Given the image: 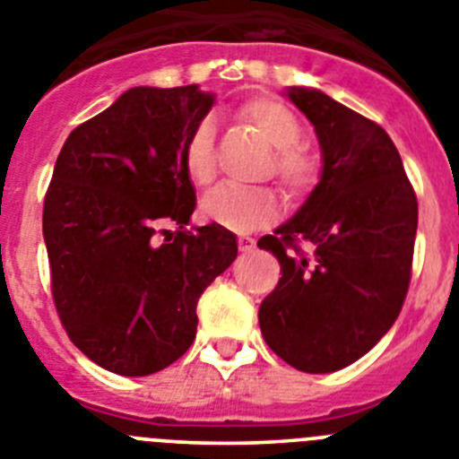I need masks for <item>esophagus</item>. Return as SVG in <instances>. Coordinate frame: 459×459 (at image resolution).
<instances>
[{"label": "esophagus", "mask_w": 459, "mask_h": 459, "mask_svg": "<svg viewBox=\"0 0 459 459\" xmlns=\"http://www.w3.org/2000/svg\"><path fill=\"white\" fill-rule=\"evenodd\" d=\"M238 250L241 253H250V250H255V238L250 237H238Z\"/></svg>", "instance_id": "esophagus-1"}]
</instances>
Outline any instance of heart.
Here are the masks:
<instances>
[{
    "label": "heart",
    "mask_w": 459,
    "mask_h": 459,
    "mask_svg": "<svg viewBox=\"0 0 459 459\" xmlns=\"http://www.w3.org/2000/svg\"><path fill=\"white\" fill-rule=\"evenodd\" d=\"M243 119L250 121L273 147L269 172H273L290 195H303L317 181L315 158L299 144L301 124L287 105L273 99H255L243 105ZM216 126L202 119L190 131L181 152L184 172L195 186H209L216 177ZM278 195L269 186H218L202 200V216L232 232H253L278 218Z\"/></svg>",
    "instance_id": "1"
}]
</instances>
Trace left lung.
<instances>
[{
	"label": "left lung",
	"mask_w": 459,
	"mask_h": 459,
	"mask_svg": "<svg viewBox=\"0 0 459 459\" xmlns=\"http://www.w3.org/2000/svg\"><path fill=\"white\" fill-rule=\"evenodd\" d=\"M285 93L315 126L324 165L301 209L257 241L282 273L259 328L285 363L324 375L368 354L403 310L419 202L381 126L319 89Z\"/></svg>",
	"instance_id": "1"
}]
</instances>
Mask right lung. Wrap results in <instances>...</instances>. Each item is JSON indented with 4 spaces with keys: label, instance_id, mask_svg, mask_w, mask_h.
<instances>
[{
    "label": "right lung",
    "instance_id": "add662e5",
    "mask_svg": "<svg viewBox=\"0 0 459 459\" xmlns=\"http://www.w3.org/2000/svg\"><path fill=\"white\" fill-rule=\"evenodd\" d=\"M213 99L197 84L133 87L56 156L43 204L52 299L73 344L117 375L184 356L202 291L237 259L225 227L186 230L195 188L181 152ZM168 224L180 230L160 239Z\"/></svg>",
    "mask_w": 459,
    "mask_h": 459
}]
</instances>
